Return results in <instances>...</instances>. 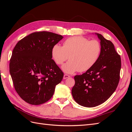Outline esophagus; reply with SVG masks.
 Returning a JSON list of instances; mask_svg holds the SVG:
<instances>
[{
    "mask_svg": "<svg viewBox=\"0 0 132 132\" xmlns=\"http://www.w3.org/2000/svg\"><path fill=\"white\" fill-rule=\"evenodd\" d=\"M70 77V75H68V74H64V77H63V79H66L67 78H68Z\"/></svg>",
    "mask_w": 132,
    "mask_h": 132,
    "instance_id": "34e87169",
    "label": "esophagus"
}]
</instances>
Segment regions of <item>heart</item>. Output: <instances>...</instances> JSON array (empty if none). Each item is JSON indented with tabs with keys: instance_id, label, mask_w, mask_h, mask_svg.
Returning a JSON list of instances; mask_svg holds the SVG:
<instances>
[{
	"instance_id": "heart-1",
	"label": "heart",
	"mask_w": 132,
	"mask_h": 132,
	"mask_svg": "<svg viewBox=\"0 0 132 132\" xmlns=\"http://www.w3.org/2000/svg\"><path fill=\"white\" fill-rule=\"evenodd\" d=\"M101 45L99 41L75 36L68 38L63 46L55 45L52 50V55L58 65H62L68 59L69 61L62 67L64 72L69 74L79 71L83 72L93 67L100 56Z\"/></svg>"
}]
</instances>
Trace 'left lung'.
<instances>
[{
  "instance_id": "left-lung-1",
  "label": "left lung",
  "mask_w": 132,
  "mask_h": 132,
  "mask_svg": "<svg viewBox=\"0 0 132 132\" xmlns=\"http://www.w3.org/2000/svg\"><path fill=\"white\" fill-rule=\"evenodd\" d=\"M97 35L101 41L100 56L91 69L82 75L75 76V85L71 90L74 100L86 107L105 102L115 91L120 79V55L112 42L101 34Z\"/></svg>"
}]
</instances>
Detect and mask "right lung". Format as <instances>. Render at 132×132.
<instances>
[{"mask_svg": "<svg viewBox=\"0 0 132 132\" xmlns=\"http://www.w3.org/2000/svg\"><path fill=\"white\" fill-rule=\"evenodd\" d=\"M63 36L48 31L35 32L20 40L14 48L9 71L16 93L33 105L47 102L64 73L52 59L53 47Z\"/></svg>", "mask_w": 132, "mask_h": 132, "instance_id": "add662e5", "label": "right lung"}]
</instances>
